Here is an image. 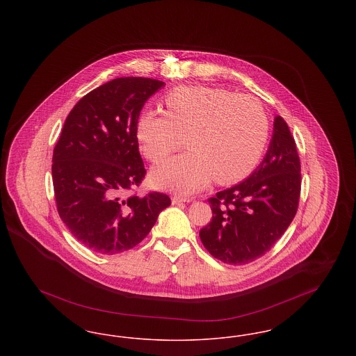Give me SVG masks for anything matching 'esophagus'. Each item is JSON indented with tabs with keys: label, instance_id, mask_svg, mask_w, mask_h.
Instances as JSON below:
<instances>
[{
	"label": "esophagus",
	"instance_id": "obj_1",
	"mask_svg": "<svg viewBox=\"0 0 356 356\" xmlns=\"http://www.w3.org/2000/svg\"><path fill=\"white\" fill-rule=\"evenodd\" d=\"M189 202H192V199L189 197H180V196L172 197V204L189 203Z\"/></svg>",
	"mask_w": 356,
	"mask_h": 356
}]
</instances>
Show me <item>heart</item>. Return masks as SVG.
<instances>
[{"label": "heart", "instance_id": "obj_1", "mask_svg": "<svg viewBox=\"0 0 356 356\" xmlns=\"http://www.w3.org/2000/svg\"><path fill=\"white\" fill-rule=\"evenodd\" d=\"M165 112L137 121L143 154L160 163L183 145L188 152L153 168L156 186L191 193L213 179L235 183L248 176L266 149L270 121L254 96L211 86H180L165 97Z\"/></svg>", "mask_w": 356, "mask_h": 356}]
</instances>
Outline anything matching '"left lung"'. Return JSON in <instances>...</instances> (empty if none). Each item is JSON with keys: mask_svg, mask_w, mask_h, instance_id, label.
I'll list each match as a JSON object with an SVG mask.
<instances>
[{"mask_svg": "<svg viewBox=\"0 0 356 356\" xmlns=\"http://www.w3.org/2000/svg\"><path fill=\"white\" fill-rule=\"evenodd\" d=\"M300 189L296 143L287 122L276 116L268 151L257 170L208 199L212 219L200 229L204 247L227 264L254 261L271 250L293 220Z\"/></svg>", "mask_w": 356, "mask_h": 356, "instance_id": "left-lung-1", "label": "left lung"}]
</instances>
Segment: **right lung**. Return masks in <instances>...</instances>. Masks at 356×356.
I'll return each instance as SVG.
<instances>
[{"label":"right lung","instance_id":"add662e5","mask_svg":"<svg viewBox=\"0 0 356 356\" xmlns=\"http://www.w3.org/2000/svg\"><path fill=\"white\" fill-rule=\"evenodd\" d=\"M164 84L119 77L93 89L69 112L53 149L58 215L72 235L97 254L134 248L170 205L165 193H135L147 173L137 120L144 102Z\"/></svg>","mask_w":356,"mask_h":356}]
</instances>
